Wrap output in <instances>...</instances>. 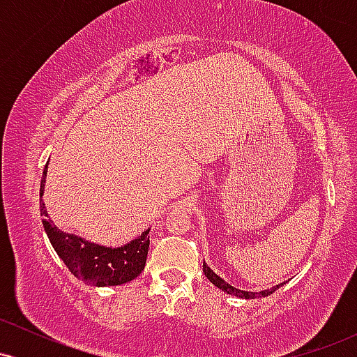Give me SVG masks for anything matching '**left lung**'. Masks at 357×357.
<instances>
[{
    "label": "left lung",
    "mask_w": 357,
    "mask_h": 357,
    "mask_svg": "<svg viewBox=\"0 0 357 357\" xmlns=\"http://www.w3.org/2000/svg\"><path fill=\"white\" fill-rule=\"evenodd\" d=\"M203 272H204V275H206V278L211 282L213 285L218 287V289L223 290V292L230 294V296H235V297H238V298H255V297H260V296L261 297H267V296H270V294L275 292L278 287L282 285V284L280 285H275V287H272V289L261 290V292H250V290H240V289H236V287H233V285L228 284V282H225L223 278L216 275V273L213 272V270L208 267V265L204 264V261H203Z\"/></svg>",
    "instance_id": "left-lung-1"
}]
</instances>
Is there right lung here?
Segmentation results:
<instances>
[{
	"label": "right lung",
	"mask_w": 357,
	"mask_h": 357,
	"mask_svg": "<svg viewBox=\"0 0 357 357\" xmlns=\"http://www.w3.org/2000/svg\"><path fill=\"white\" fill-rule=\"evenodd\" d=\"M48 161L45 165L42 184H40V211L43 215V228L55 248L56 255L61 258L68 270L79 280L93 287L122 285L134 280L144 270L147 252H149V231L147 228L137 238L127 241L121 247H107L89 241L75 233L60 230L52 220H47L48 213L45 210L43 191L47 181Z\"/></svg>",
	"instance_id": "add662e5"
}]
</instances>
